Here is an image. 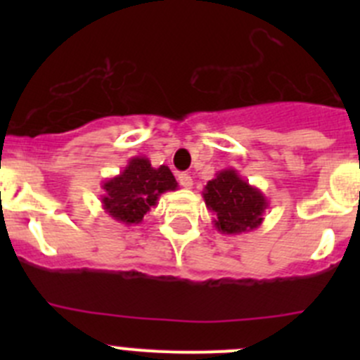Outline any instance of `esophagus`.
I'll list each match as a JSON object with an SVG mask.
<instances>
[{
    "label": "esophagus",
    "instance_id": "1",
    "mask_svg": "<svg viewBox=\"0 0 360 360\" xmlns=\"http://www.w3.org/2000/svg\"><path fill=\"white\" fill-rule=\"evenodd\" d=\"M177 181H179V184L183 188H191V186H193V179H191L190 174H179V176H177Z\"/></svg>",
    "mask_w": 360,
    "mask_h": 360
}]
</instances>
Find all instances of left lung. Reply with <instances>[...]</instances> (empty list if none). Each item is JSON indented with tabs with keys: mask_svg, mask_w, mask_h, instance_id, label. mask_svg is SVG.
Returning <instances> with one entry per match:
<instances>
[{
	"mask_svg": "<svg viewBox=\"0 0 360 360\" xmlns=\"http://www.w3.org/2000/svg\"><path fill=\"white\" fill-rule=\"evenodd\" d=\"M207 209L214 214V228L224 235L256 230L264 219L268 200L263 191L242 179L235 169H224L202 191Z\"/></svg>",
	"mask_w": 360,
	"mask_h": 360,
	"instance_id": "1",
	"label": "left lung"
}]
</instances>
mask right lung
<instances>
[{"instance_id":"right-lung-1","label":"right lung","mask_w":360,"mask_h":360,"mask_svg":"<svg viewBox=\"0 0 360 360\" xmlns=\"http://www.w3.org/2000/svg\"><path fill=\"white\" fill-rule=\"evenodd\" d=\"M103 190L104 212L118 223L132 226L143 223L144 214L157 205L160 195L177 190V181L167 165L155 169L146 157H134L118 176L104 181Z\"/></svg>"}]
</instances>
